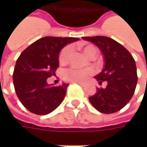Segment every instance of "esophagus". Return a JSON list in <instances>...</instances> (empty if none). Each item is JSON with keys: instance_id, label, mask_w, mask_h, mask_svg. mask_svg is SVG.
<instances>
[{"instance_id": "1", "label": "esophagus", "mask_w": 147, "mask_h": 147, "mask_svg": "<svg viewBox=\"0 0 147 147\" xmlns=\"http://www.w3.org/2000/svg\"><path fill=\"white\" fill-rule=\"evenodd\" d=\"M77 83H78V85H80L81 87H84V86H85V85H84L83 83H81V82H77Z\"/></svg>"}]
</instances>
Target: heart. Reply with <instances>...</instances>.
<instances>
[{
    "label": "heart",
    "instance_id": "b5f03b06",
    "mask_svg": "<svg viewBox=\"0 0 147 147\" xmlns=\"http://www.w3.org/2000/svg\"><path fill=\"white\" fill-rule=\"evenodd\" d=\"M82 52L88 58H93L97 53V50L96 47L92 44H84L81 47ZM72 47H66L61 51L59 56V62L60 65H65L68 63L69 58L70 56ZM92 69H69L64 72V78L67 81L74 82H84L87 81L89 77L92 74Z\"/></svg>",
    "mask_w": 147,
    "mask_h": 147
}]
</instances>
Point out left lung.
Returning a JSON list of instances; mask_svg holds the SVG:
<instances>
[{
  "label": "left lung",
  "instance_id": "obj_1",
  "mask_svg": "<svg viewBox=\"0 0 147 147\" xmlns=\"http://www.w3.org/2000/svg\"><path fill=\"white\" fill-rule=\"evenodd\" d=\"M83 40L96 45L102 53L104 68L94 77L105 88H96L89 101L96 110L111 114L120 110L131 100L138 82L137 67L130 52L114 39L104 36L83 37Z\"/></svg>",
  "mask_w": 147,
  "mask_h": 147
}]
</instances>
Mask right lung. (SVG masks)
I'll use <instances>...</instances> for the list:
<instances>
[{"label": "right lung", "mask_w": 147, "mask_h": 147, "mask_svg": "<svg viewBox=\"0 0 147 147\" xmlns=\"http://www.w3.org/2000/svg\"><path fill=\"white\" fill-rule=\"evenodd\" d=\"M77 37H45L37 40L21 53L14 67L13 80L21 103L30 112L45 115L55 110L65 98L68 83L58 87L47 83L59 67V55Z\"/></svg>", "instance_id": "right-lung-1"}]
</instances>
